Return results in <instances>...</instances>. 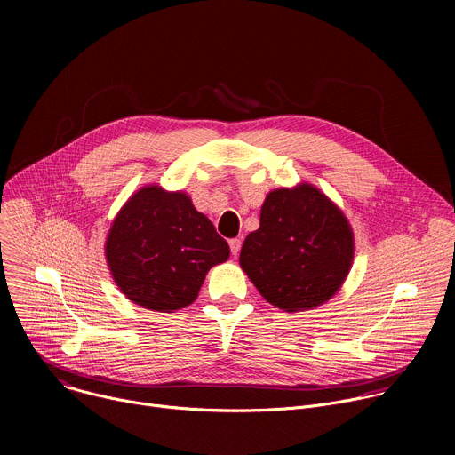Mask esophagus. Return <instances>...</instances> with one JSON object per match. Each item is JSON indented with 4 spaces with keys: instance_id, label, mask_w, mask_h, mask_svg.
<instances>
[{
    "instance_id": "1",
    "label": "esophagus",
    "mask_w": 455,
    "mask_h": 455,
    "mask_svg": "<svg viewBox=\"0 0 455 455\" xmlns=\"http://www.w3.org/2000/svg\"><path fill=\"white\" fill-rule=\"evenodd\" d=\"M228 244H230V251H232V255L234 257H237V253H239V250H241V239H230L228 241Z\"/></svg>"
}]
</instances>
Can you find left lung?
I'll return each instance as SVG.
<instances>
[{
  "instance_id": "1",
  "label": "left lung",
  "mask_w": 455,
  "mask_h": 455,
  "mask_svg": "<svg viewBox=\"0 0 455 455\" xmlns=\"http://www.w3.org/2000/svg\"><path fill=\"white\" fill-rule=\"evenodd\" d=\"M239 265L270 304L291 313L328 302L344 284L355 237L344 212L311 183L272 190Z\"/></svg>"
}]
</instances>
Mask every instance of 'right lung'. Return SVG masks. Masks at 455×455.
<instances>
[{"mask_svg":"<svg viewBox=\"0 0 455 455\" xmlns=\"http://www.w3.org/2000/svg\"><path fill=\"white\" fill-rule=\"evenodd\" d=\"M228 255V243L187 194L158 185L137 190L106 237V261L120 291L162 313L196 300L207 272Z\"/></svg>","mask_w":455,"mask_h":455,"instance_id":"right-lung-1","label":"right lung"}]
</instances>
